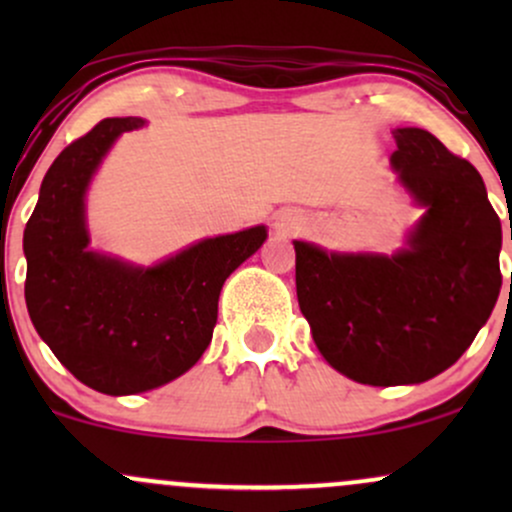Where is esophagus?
I'll return each instance as SVG.
<instances>
[{
    "mask_svg": "<svg viewBox=\"0 0 512 512\" xmlns=\"http://www.w3.org/2000/svg\"><path fill=\"white\" fill-rule=\"evenodd\" d=\"M276 228H279V231H284V233H293L298 228V219H296V216H291V214H281L279 219H276Z\"/></svg>",
    "mask_w": 512,
    "mask_h": 512,
    "instance_id": "1",
    "label": "esophagus"
}]
</instances>
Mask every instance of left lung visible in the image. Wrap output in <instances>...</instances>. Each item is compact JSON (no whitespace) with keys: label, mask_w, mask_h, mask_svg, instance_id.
Masks as SVG:
<instances>
[{"label":"left lung","mask_w":512,"mask_h":512,"mask_svg":"<svg viewBox=\"0 0 512 512\" xmlns=\"http://www.w3.org/2000/svg\"><path fill=\"white\" fill-rule=\"evenodd\" d=\"M392 168L426 209L395 255L296 248L298 305L334 370L363 385H414L460 358L501 293V219L479 170L431 132L395 129Z\"/></svg>","instance_id":"8db88e82"}]
</instances>
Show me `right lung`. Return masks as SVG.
Returning a JSON list of instances; mask_svg holds the SVG:
<instances>
[{
  "label": "right lung",
  "instance_id": "obj_1",
  "mask_svg": "<svg viewBox=\"0 0 512 512\" xmlns=\"http://www.w3.org/2000/svg\"><path fill=\"white\" fill-rule=\"evenodd\" d=\"M142 117H108L55 158L23 231L26 305L33 327L76 380L103 395H137L180 378L204 354L231 272L267 228L199 240L134 267L88 250L84 197L122 132Z\"/></svg>",
  "mask_w": 512,
  "mask_h": 512
}]
</instances>
